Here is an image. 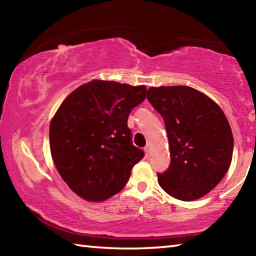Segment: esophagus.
<instances>
[{"instance_id":"esophagus-1","label":"esophagus","mask_w":256,"mask_h":256,"mask_svg":"<svg viewBox=\"0 0 256 256\" xmlns=\"http://www.w3.org/2000/svg\"><path fill=\"white\" fill-rule=\"evenodd\" d=\"M144 151H146V156H149V154H150V151H151V146H150V144H146V146H144Z\"/></svg>"}]
</instances>
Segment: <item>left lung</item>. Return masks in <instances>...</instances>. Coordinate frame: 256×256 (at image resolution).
Instances as JSON below:
<instances>
[{
    "mask_svg": "<svg viewBox=\"0 0 256 256\" xmlns=\"http://www.w3.org/2000/svg\"><path fill=\"white\" fill-rule=\"evenodd\" d=\"M149 102L162 116L170 164L158 172L159 185L170 196L193 201L224 178L232 162V128L216 104L185 86H151Z\"/></svg>",
    "mask_w": 256,
    "mask_h": 256,
    "instance_id": "8db88e82",
    "label": "left lung"
}]
</instances>
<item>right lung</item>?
<instances>
[{"instance_id":"obj_1","label":"right lung","mask_w":256,"mask_h":256,"mask_svg":"<svg viewBox=\"0 0 256 256\" xmlns=\"http://www.w3.org/2000/svg\"><path fill=\"white\" fill-rule=\"evenodd\" d=\"M144 86L92 80L68 94L50 126L56 170L73 192L104 201L122 190L144 152L132 144L128 118Z\"/></svg>"}]
</instances>
